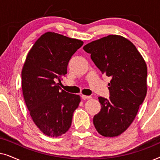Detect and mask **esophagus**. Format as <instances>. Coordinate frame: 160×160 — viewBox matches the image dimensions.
<instances>
[{"label": "esophagus", "instance_id": "1", "mask_svg": "<svg viewBox=\"0 0 160 160\" xmlns=\"http://www.w3.org/2000/svg\"><path fill=\"white\" fill-rule=\"evenodd\" d=\"M82 98L83 100H87V99H90L91 96H87V95H82Z\"/></svg>", "mask_w": 160, "mask_h": 160}]
</instances>
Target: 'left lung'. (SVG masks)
Wrapping results in <instances>:
<instances>
[{"label": "left lung", "mask_w": 160, "mask_h": 160, "mask_svg": "<svg viewBox=\"0 0 160 160\" xmlns=\"http://www.w3.org/2000/svg\"><path fill=\"white\" fill-rule=\"evenodd\" d=\"M83 49L102 74L111 78L110 97H99L101 110L93 118L98 132L115 137L128 129L147 92V66L135 46L118 35L92 41Z\"/></svg>", "instance_id": "left-lung-1"}]
</instances>
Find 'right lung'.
Wrapping results in <instances>:
<instances>
[{
  "label": "right lung",
  "instance_id": "add662e5",
  "mask_svg": "<svg viewBox=\"0 0 160 160\" xmlns=\"http://www.w3.org/2000/svg\"><path fill=\"white\" fill-rule=\"evenodd\" d=\"M82 41L53 32L43 34L28 52L22 71V88L32 121L49 137L65 134L71 125L80 96L61 89L70 59Z\"/></svg>",
  "mask_w": 160,
  "mask_h": 160
}]
</instances>
